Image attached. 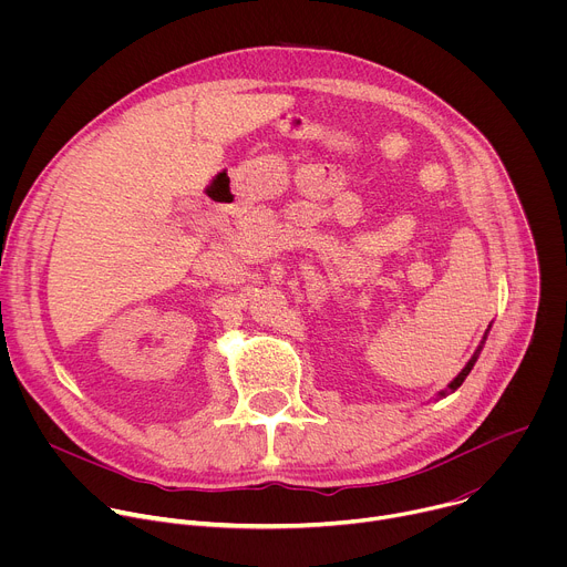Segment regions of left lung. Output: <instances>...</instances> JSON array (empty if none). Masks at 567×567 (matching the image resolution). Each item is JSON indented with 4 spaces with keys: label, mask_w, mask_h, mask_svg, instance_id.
Wrapping results in <instances>:
<instances>
[{
    "label": "left lung",
    "mask_w": 567,
    "mask_h": 567,
    "mask_svg": "<svg viewBox=\"0 0 567 567\" xmlns=\"http://www.w3.org/2000/svg\"><path fill=\"white\" fill-rule=\"evenodd\" d=\"M487 334H489V332H484V337H482V341H480V346H477V350H475V354H473V357H471V361H468V363H466V365H464V370H462V372H460V374H457V377H455V379H453V381H451V383H449V388H446V390H442V392H440V396H446V394H451V392H455V390H457V388H460V385H462V381H464V379H466V374H468V372H471V368H473V363H475V361H477V354H480V350H482V346H484V341H487Z\"/></svg>",
    "instance_id": "1"
}]
</instances>
